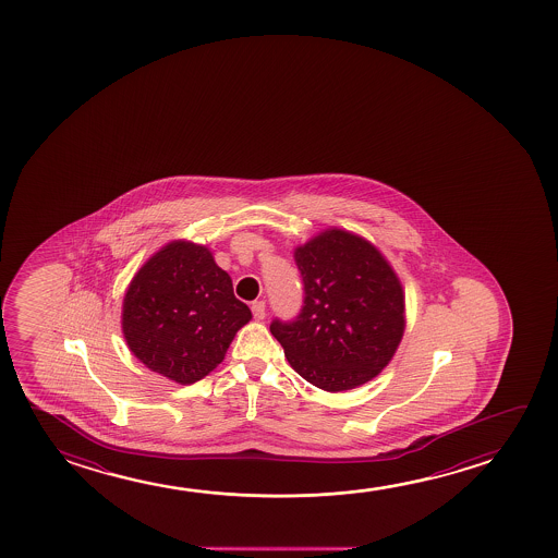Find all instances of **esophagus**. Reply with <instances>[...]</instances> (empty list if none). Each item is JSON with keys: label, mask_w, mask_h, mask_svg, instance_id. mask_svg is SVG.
<instances>
[{"label": "esophagus", "mask_w": 558, "mask_h": 558, "mask_svg": "<svg viewBox=\"0 0 558 558\" xmlns=\"http://www.w3.org/2000/svg\"><path fill=\"white\" fill-rule=\"evenodd\" d=\"M252 313L255 320H263V318L267 316V305H265V301H253Z\"/></svg>", "instance_id": "34e87169"}]
</instances>
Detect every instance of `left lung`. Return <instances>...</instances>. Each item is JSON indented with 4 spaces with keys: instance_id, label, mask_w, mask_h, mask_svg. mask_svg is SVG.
I'll use <instances>...</instances> for the list:
<instances>
[{
    "instance_id": "left-lung-1",
    "label": "left lung",
    "mask_w": 558,
    "mask_h": 558,
    "mask_svg": "<svg viewBox=\"0 0 558 558\" xmlns=\"http://www.w3.org/2000/svg\"><path fill=\"white\" fill-rule=\"evenodd\" d=\"M305 305L270 333L290 366L328 392L356 389L389 364L405 329L404 290L389 260L366 238L326 229L293 252Z\"/></svg>"
}]
</instances>
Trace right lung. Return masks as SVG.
<instances>
[{"instance_id":"add662e5","label":"right lung","mask_w":558,"mask_h":558,"mask_svg":"<svg viewBox=\"0 0 558 558\" xmlns=\"http://www.w3.org/2000/svg\"><path fill=\"white\" fill-rule=\"evenodd\" d=\"M250 306L206 245L173 240L138 268L123 295L122 331L148 369L179 385L221 364Z\"/></svg>"}]
</instances>
